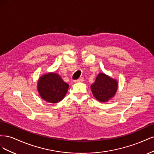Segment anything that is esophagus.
I'll return each instance as SVG.
<instances>
[{
	"mask_svg": "<svg viewBox=\"0 0 154 154\" xmlns=\"http://www.w3.org/2000/svg\"><path fill=\"white\" fill-rule=\"evenodd\" d=\"M83 81H84V79H83V78H80L78 79V80H75V82H77V83H78V82H83Z\"/></svg>",
	"mask_w": 154,
	"mask_h": 154,
	"instance_id": "esophagus-1",
	"label": "esophagus"
}]
</instances>
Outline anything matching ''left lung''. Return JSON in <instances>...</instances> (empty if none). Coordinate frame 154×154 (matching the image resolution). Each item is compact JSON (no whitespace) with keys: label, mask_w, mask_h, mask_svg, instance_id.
I'll return each instance as SVG.
<instances>
[{"label":"left lung","mask_w":154,"mask_h":154,"mask_svg":"<svg viewBox=\"0 0 154 154\" xmlns=\"http://www.w3.org/2000/svg\"><path fill=\"white\" fill-rule=\"evenodd\" d=\"M118 88L117 80L102 72L98 74L95 82L91 86L93 96L97 101L101 102L109 101L115 96Z\"/></svg>","instance_id":"left-lung-1"}]
</instances>
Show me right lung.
<instances>
[{"label":"right lung","instance_id":"right-lung-1","mask_svg":"<svg viewBox=\"0 0 154 154\" xmlns=\"http://www.w3.org/2000/svg\"><path fill=\"white\" fill-rule=\"evenodd\" d=\"M68 88V83L63 82L59 74L55 72H49L41 76L37 83V90L40 97L51 103L62 101Z\"/></svg>","mask_w":154,"mask_h":154}]
</instances>
